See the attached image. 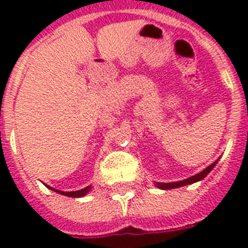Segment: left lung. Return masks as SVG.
<instances>
[{
  "instance_id": "left-lung-1",
  "label": "left lung",
  "mask_w": 248,
  "mask_h": 248,
  "mask_svg": "<svg viewBox=\"0 0 248 248\" xmlns=\"http://www.w3.org/2000/svg\"><path fill=\"white\" fill-rule=\"evenodd\" d=\"M216 163H217V161L212 163V165L208 166L207 169H204L202 172L197 173V175H194V176H192V177H188V179H185V180H183V181H176V183H157V186L161 189H173V188H179V186H183V185L193 184V183L202 180L203 177L207 176V173L210 172V171H211L214 167H215Z\"/></svg>"
}]
</instances>
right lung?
Listing matches in <instances>:
<instances>
[{"label": "right lung", "instance_id": "right-lung-1", "mask_svg": "<svg viewBox=\"0 0 248 248\" xmlns=\"http://www.w3.org/2000/svg\"><path fill=\"white\" fill-rule=\"evenodd\" d=\"M47 186V185H46ZM48 189H51V190H54V192L56 193H60V194H63V196H67V197H73V198H76V197H83L86 194V193H89V190L91 189V186H86V188L81 189V190H77V192H60V190H56V189L51 188V186H47Z\"/></svg>", "mask_w": 248, "mask_h": 248}]
</instances>
